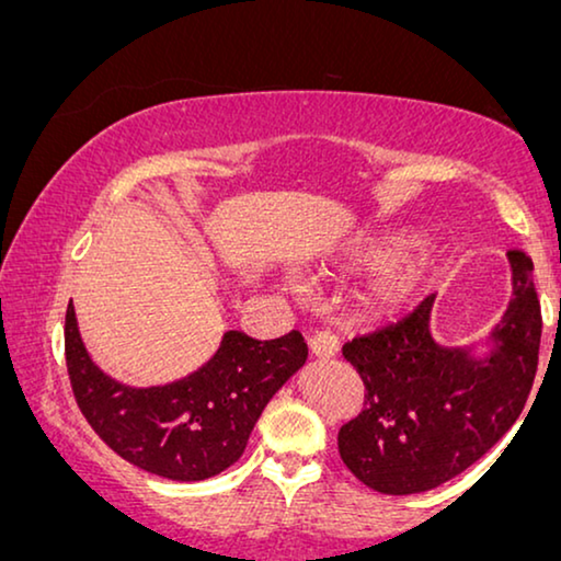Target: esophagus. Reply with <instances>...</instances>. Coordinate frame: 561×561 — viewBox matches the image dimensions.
Returning a JSON list of instances; mask_svg holds the SVG:
<instances>
[{
    "instance_id": "obj_1",
    "label": "esophagus",
    "mask_w": 561,
    "mask_h": 561,
    "mask_svg": "<svg viewBox=\"0 0 561 561\" xmlns=\"http://www.w3.org/2000/svg\"><path fill=\"white\" fill-rule=\"evenodd\" d=\"M308 348H311V354L319 356V359H331V356H336L339 352V339L331 334V331H313V334L308 336Z\"/></svg>"
}]
</instances>
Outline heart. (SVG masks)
I'll return each mask as SVG.
<instances>
[{"instance_id": "obj_1", "label": "heart", "mask_w": 561, "mask_h": 561, "mask_svg": "<svg viewBox=\"0 0 561 561\" xmlns=\"http://www.w3.org/2000/svg\"><path fill=\"white\" fill-rule=\"evenodd\" d=\"M387 255H389V248L359 250V253L354 255V265H362V267L379 265L387 260ZM420 275H422V265L415 255L400 253L389 257L388 263L379 267L375 283H371L369 300L377 308H392L397 304H402V300L417 288Z\"/></svg>"}]
</instances>
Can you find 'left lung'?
Masks as SVG:
<instances>
[{
	"instance_id": "obj_1",
	"label": "left lung",
	"mask_w": 561,
	"mask_h": 561,
	"mask_svg": "<svg viewBox=\"0 0 561 561\" xmlns=\"http://www.w3.org/2000/svg\"><path fill=\"white\" fill-rule=\"evenodd\" d=\"M508 263L514 298L483 359L433 339L435 296L341 348L364 381V408L341 425L339 456L364 485L389 496L437 489L485 456L522 415L537 377L541 306L531 257L508 250Z\"/></svg>"
}]
</instances>
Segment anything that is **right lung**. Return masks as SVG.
Segmentation results:
<instances>
[{
  "instance_id": "1",
  "label": "right lung",
  "mask_w": 561,
  "mask_h": 561,
  "mask_svg": "<svg viewBox=\"0 0 561 561\" xmlns=\"http://www.w3.org/2000/svg\"><path fill=\"white\" fill-rule=\"evenodd\" d=\"M306 356L298 331L271 341L227 331L205 367L172 385L139 389L95 367L72 304L65 313V364L88 425L116 456L169 481H205L230 468L265 404Z\"/></svg>"
}]
</instances>
